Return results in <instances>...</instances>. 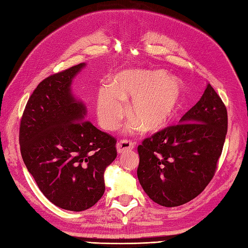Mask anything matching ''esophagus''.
Wrapping results in <instances>:
<instances>
[{
  "label": "esophagus",
  "mask_w": 248,
  "mask_h": 248,
  "mask_svg": "<svg viewBox=\"0 0 248 248\" xmlns=\"http://www.w3.org/2000/svg\"><path fill=\"white\" fill-rule=\"evenodd\" d=\"M135 144L133 143L132 140H119L116 147H117V151L118 154H124V152L128 151V150H132L134 148Z\"/></svg>",
  "instance_id": "1"
}]
</instances>
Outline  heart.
Returning a JSON list of instances; mask_svg holds the SVG:
<instances>
[{
  "mask_svg": "<svg viewBox=\"0 0 248 248\" xmlns=\"http://www.w3.org/2000/svg\"><path fill=\"white\" fill-rule=\"evenodd\" d=\"M182 94L181 83L164 72L133 69L119 73L113 86L104 85L97 97L98 121L104 130H115L127 114L124 101L133 119L127 132H155L170 123Z\"/></svg>",
  "mask_w": 248,
  "mask_h": 248,
  "instance_id": "1",
  "label": "heart"
}]
</instances>
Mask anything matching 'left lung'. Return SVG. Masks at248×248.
<instances>
[{
  "label": "left lung",
  "mask_w": 248,
  "mask_h": 248,
  "mask_svg": "<svg viewBox=\"0 0 248 248\" xmlns=\"http://www.w3.org/2000/svg\"><path fill=\"white\" fill-rule=\"evenodd\" d=\"M228 127L227 109L208 84L199 101L138 147V177L155 202L178 207L202 193L217 170Z\"/></svg>",
  "instance_id": "1"
}]
</instances>
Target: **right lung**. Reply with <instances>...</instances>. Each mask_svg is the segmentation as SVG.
Here are the masks:
<instances>
[{"label": "right lung", "instance_id": "1", "mask_svg": "<svg viewBox=\"0 0 248 248\" xmlns=\"http://www.w3.org/2000/svg\"><path fill=\"white\" fill-rule=\"evenodd\" d=\"M81 62L41 81L21 118V155L52 203L84 211L105 191L104 170L116 156V139L85 120L86 108L71 93Z\"/></svg>", "mask_w": 248, "mask_h": 248}]
</instances>
